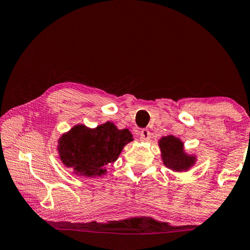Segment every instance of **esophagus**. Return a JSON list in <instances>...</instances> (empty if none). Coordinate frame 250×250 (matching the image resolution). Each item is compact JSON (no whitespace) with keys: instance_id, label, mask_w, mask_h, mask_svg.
I'll list each match as a JSON object with an SVG mask.
<instances>
[{"instance_id":"esophagus-1","label":"esophagus","mask_w":250,"mask_h":250,"mask_svg":"<svg viewBox=\"0 0 250 250\" xmlns=\"http://www.w3.org/2000/svg\"><path fill=\"white\" fill-rule=\"evenodd\" d=\"M139 136H140V140H142V141L149 140L150 139V131L148 129H142L139 133Z\"/></svg>"}]
</instances>
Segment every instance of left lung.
Wrapping results in <instances>:
<instances>
[{
    "mask_svg": "<svg viewBox=\"0 0 250 250\" xmlns=\"http://www.w3.org/2000/svg\"><path fill=\"white\" fill-rule=\"evenodd\" d=\"M160 149L162 152V159L167 167L176 171L188 169L193 162L192 157H188L182 150V142L173 136L164 137L160 140Z\"/></svg>",
    "mask_w": 250,
    "mask_h": 250,
    "instance_id": "1",
    "label": "left lung"
}]
</instances>
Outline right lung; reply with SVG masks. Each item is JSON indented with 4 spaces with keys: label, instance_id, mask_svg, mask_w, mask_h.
Here are the masks:
<instances>
[{
    "label": "right lung",
    "instance_id": "obj_1",
    "mask_svg": "<svg viewBox=\"0 0 250 250\" xmlns=\"http://www.w3.org/2000/svg\"><path fill=\"white\" fill-rule=\"evenodd\" d=\"M132 141L129 130H119L110 122L88 129L77 125L59 140V153L66 167L85 176H101L104 165L118 159L128 142Z\"/></svg>",
    "mask_w": 250,
    "mask_h": 250
}]
</instances>
